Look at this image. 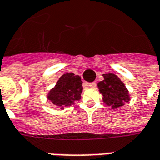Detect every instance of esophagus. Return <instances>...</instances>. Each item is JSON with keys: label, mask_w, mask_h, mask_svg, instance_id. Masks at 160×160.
I'll return each mask as SVG.
<instances>
[{"label": "esophagus", "mask_w": 160, "mask_h": 160, "mask_svg": "<svg viewBox=\"0 0 160 160\" xmlns=\"http://www.w3.org/2000/svg\"><path fill=\"white\" fill-rule=\"evenodd\" d=\"M88 87H90V88H94L96 87V83L95 82H91V83H88Z\"/></svg>", "instance_id": "34e87169"}]
</instances>
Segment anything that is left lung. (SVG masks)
Segmentation results:
<instances>
[{
    "label": "left lung",
    "instance_id": "1",
    "mask_svg": "<svg viewBox=\"0 0 160 160\" xmlns=\"http://www.w3.org/2000/svg\"><path fill=\"white\" fill-rule=\"evenodd\" d=\"M104 80L98 83L99 92L103 96L104 103L116 109L130 100V95L125 84L113 73L103 74Z\"/></svg>",
    "mask_w": 160,
    "mask_h": 160
}]
</instances>
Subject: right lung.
<instances>
[{
  "mask_svg": "<svg viewBox=\"0 0 160 160\" xmlns=\"http://www.w3.org/2000/svg\"><path fill=\"white\" fill-rule=\"evenodd\" d=\"M82 89V80L79 75H74L72 72L64 73L55 87L49 91L48 99L53 105L64 109L80 100Z\"/></svg>",
  "mask_w": 160,
  "mask_h": 160,
  "instance_id": "1",
  "label": "right lung"
}]
</instances>
